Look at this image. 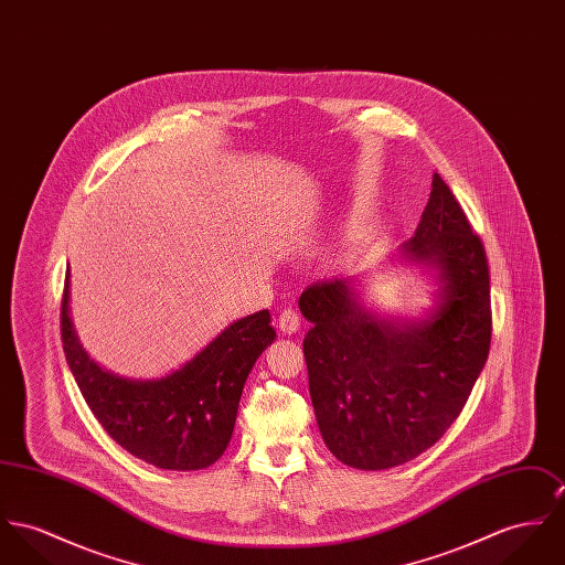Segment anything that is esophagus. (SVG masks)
Listing matches in <instances>:
<instances>
[{
	"instance_id": "1",
	"label": "esophagus",
	"mask_w": 565,
	"mask_h": 565,
	"mask_svg": "<svg viewBox=\"0 0 565 565\" xmlns=\"http://www.w3.org/2000/svg\"><path fill=\"white\" fill-rule=\"evenodd\" d=\"M279 329L288 335L297 333L301 329V316L295 311V309H284L279 313Z\"/></svg>"
}]
</instances>
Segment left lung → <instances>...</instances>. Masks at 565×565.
Listing matches in <instances>:
<instances>
[{
    "instance_id": "obj_1",
    "label": "left lung",
    "mask_w": 565,
    "mask_h": 565,
    "mask_svg": "<svg viewBox=\"0 0 565 565\" xmlns=\"http://www.w3.org/2000/svg\"><path fill=\"white\" fill-rule=\"evenodd\" d=\"M399 252L436 270L440 290L424 320L381 318L338 277L311 284L299 299L313 324L303 352L318 428L338 460L363 471L430 449L465 408L490 350L486 252L440 175Z\"/></svg>"
}]
</instances>
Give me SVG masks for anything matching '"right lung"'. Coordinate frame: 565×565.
Instances as JSON below:
<instances>
[{
	"label": "right lung",
	"instance_id": "add662e5",
	"mask_svg": "<svg viewBox=\"0 0 565 565\" xmlns=\"http://www.w3.org/2000/svg\"><path fill=\"white\" fill-rule=\"evenodd\" d=\"M71 273L62 299V344L89 411L120 447L168 471H198L225 451L241 393L256 359L275 340L268 309L232 322L180 370L130 381L87 356L71 320Z\"/></svg>",
	"mask_w": 565,
	"mask_h": 565
}]
</instances>
